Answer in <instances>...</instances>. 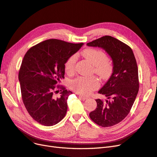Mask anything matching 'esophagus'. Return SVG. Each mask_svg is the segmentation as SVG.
Returning a JSON list of instances; mask_svg holds the SVG:
<instances>
[{
  "label": "esophagus",
  "mask_w": 157,
  "mask_h": 157,
  "mask_svg": "<svg viewBox=\"0 0 157 157\" xmlns=\"http://www.w3.org/2000/svg\"><path fill=\"white\" fill-rule=\"evenodd\" d=\"M79 97L81 98H82L83 100H87V99H89V96H83V95H79Z\"/></svg>",
  "instance_id": "34e87169"
}]
</instances>
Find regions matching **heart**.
<instances>
[{"instance_id":"heart-1","label":"heart","mask_w":157,"mask_h":157,"mask_svg":"<svg viewBox=\"0 0 157 157\" xmlns=\"http://www.w3.org/2000/svg\"><path fill=\"white\" fill-rule=\"evenodd\" d=\"M82 55L94 66V72L103 81H107L113 72L112 61L107 58L103 51L96 48H86L82 52ZM76 56L70 57L65 63V71L67 74H72L75 71ZM71 86L77 93L88 95L99 86V82L96 77H78L72 81Z\"/></svg>"}]
</instances>
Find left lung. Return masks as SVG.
Here are the masks:
<instances>
[{
  "label": "left lung",
  "instance_id": "8db88e82",
  "mask_svg": "<svg viewBox=\"0 0 157 157\" xmlns=\"http://www.w3.org/2000/svg\"><path fill=\"white\" fill-rule=\"evenodd\" d=\"M86 44L105 50L113 63L111 77L98 91L110 100L104 102L100 99L96 100L97 107L90 113L89 117L100 126H113L129 113L138 94L139 81L135 57L130 46L109 36Z\"/></svg>",
  "mask_w": 157,
  "mask_h": 157
}]
</instances>
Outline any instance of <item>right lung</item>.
<instances>
[{
	"label": "right lung",
	"mask_w": 157,
	"mask_h": 157,
	"mask_svg": "<svg viewBox=\"0 0 157 157\" xmlns=\"http://www.w3.org/2000/svg\"><path fill=\"white\" fill-rule=\"evenodd\" d=\"M83 44L51 39L32 46L24 56L19 72L22 99L39 124L54 125L66 115L67 99L72 92L57 85L64 78L65 62ZM58 88L62 90L56 97Z\"/></svg>",
	"instance_id": "1"
}]
</instances>
